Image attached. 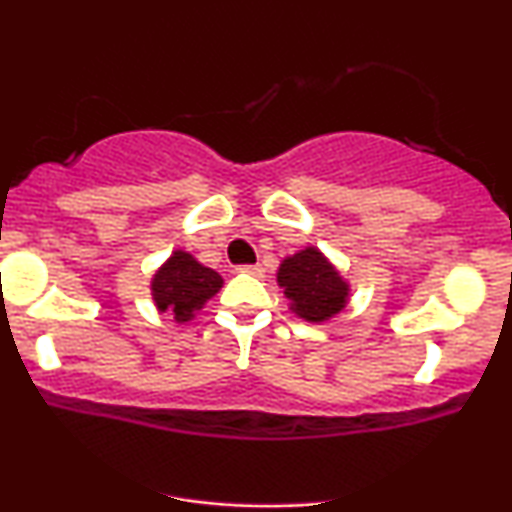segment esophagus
I'll return each instance as SVG.
<instances>
[{
  "label": "esophagus",
  "instance_id": "34e87169",
  "mask_svg": "<svg viewBox=\"0 0 512 512\" xmlns=\"http://www.w3.org/2000/svg\"><path fill=\"white\" fill-rule=\"evenodd\" d=\"M240 272H245V274H252V276H262L264 274V269H262V264H240Z\"/></svg>",
  "mask_w": 512,
  "mask_h": 512
}]
</instances>
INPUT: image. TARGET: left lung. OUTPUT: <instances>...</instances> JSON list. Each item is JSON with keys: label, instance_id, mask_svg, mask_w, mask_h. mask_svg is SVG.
<instances>
[{"label": "left lung", "instance_id": "8db88e82", "mask_svg": "<svg viewBox=\"0 0 512 512\" xmlns=\"http://www.w3.org/2000/svg\"><path fill=\"white\" fill-rule=\"evenodd\" d=\"M279 286H284L293 313L308 322H325L346 305L349 284L320 250L305 248L281 262Z\"/></svg>", "mask_w": 512, "mask_h": 512}]
</instances>
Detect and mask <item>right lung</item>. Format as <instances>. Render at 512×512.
Listing matches in <instances>:
<instances>
[{
    "label": "right lung",
    "instance_id": "1",
    "mask_svg": "<svg viewBox=\"0 0 512 512\" xmlns=\"http://www.w3.org/2000/svg\"><path fill=\"white\" fill-rule=\"evenodd\" d=\"M221 284L219 272L199 264L190 252L175 250L151 281V296L161 313L173 315L178 322H187L195 317V310L202 308L214 293H219Z\"/></svg>",
    "mask_w": 512,
    "mask_h": 512
}]
</instances>
